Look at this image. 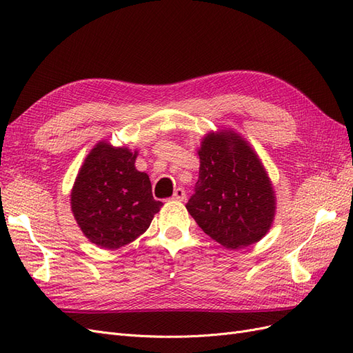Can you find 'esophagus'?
<instances>
[{
	"mask_svg": "<svg viewBox=\"0 0 353 353\" xmlns=\"http://www.w3.org/2000/svg\"><path fill=\"white\" fill-rule=\"evenodd\" d=\"M185 190L184 188H176L175 191H174V196H172V199L174 200H178V201H183V200H185Z\"/></svg>",
	"mask_w": 353,
	"mask_h": 353,
	"instance_id": "34e87169",
	"label": "esophagus"
}]
</instances>
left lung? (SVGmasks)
<instances>
[{"instance_id": "left-lung-1", "label": "left lung", "mask_w": 353, "mask_h": 353, "mask_svg": "<svg viewBox=\"0 0 353 353\" xmlns=\"http://www.w3.org/2000/svg\"><path fill=\"white\" fill-rule=\"evenodd\" d=\"M199 157L190 215L227 249L259 241L272 223L275 197L258 156L240 137L222 131L203 140Z\"/></svg>"}]
</instances>
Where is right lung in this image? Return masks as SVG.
<instances>
[{
  "instance_id": "obj_1",
  "label": "right lung",
  "mask_w": 353,
  "mask_h": 353,
  "mask_svg": "<svg viewBox=\"0 0 353 353\" xmlns=\"http://www.w3.org/2000/svg\"><path fill=\"white\" fill-rule=\"evenodd\" d=\"M137 152L95 145L72 190V212L87 239L101 249H119L143 234L162 201L153 199L148 175L135 169Z\"/></svg>"
}]
</instances>
